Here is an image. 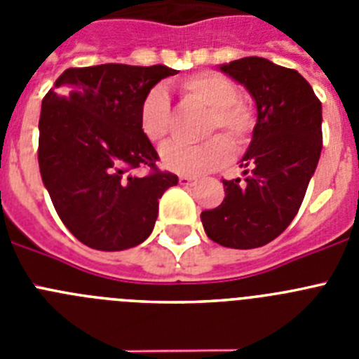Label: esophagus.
<instances>
[{
    "instance_id": "obj_1",
    "label": "esophagus",
    "mask_w": 359,
    "mask_h": 359,
    "mask_svg": "<svg viewBox=\"0 0 359 359\" xmlns=\"http://www.w3.org/2000/svg\"><path fill=\"white\" fill-rule=\"evenodd\" d=\"M180 183H182V185H185V187L194 185V183H196V177L187 176V174H182V176H180Z\"/></svg>"
}]
</instances>
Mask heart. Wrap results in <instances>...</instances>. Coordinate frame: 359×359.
Segmentation results:
<instances>
[{
	"instance_id": "obj_1",
	"label": "heart",
	"mask_w": 359,
	"mask_h": 359,
	"mask_svg": "<svg viewBox=\"0 0 359 359\" xmlns=\"http://www.w3.org/2000/svg\"><path fill=\"white\" fill-rule=\"evenodd\" d=\"M183 102L207 109L201 135L214 137L201 144L170 142L161 149V163L172 172L199 176L223 165L230 156V145L241 149L248 144L257 123L255 107L239 95V88L221 73L203 72L183 79L177 86ZM140 131L152 144H161L172 126L169 97L161 88L144 95L138 109Z\"/></svg>"
}]
</instances>
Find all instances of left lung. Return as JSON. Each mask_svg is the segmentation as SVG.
I'll use <instances>...</instances> for the list:
<instances>
[{
	"instance_id": "1",
	"label": "left lung",
	"mask_w": 359,
	"mask_h": 359,
	"mask_svg": "<svg viewBox=\"0 0 359 359\" xmlns=\"http://www.w3.org/2000/svg\"><path fill=\"white\" fill-rule=\"evenodd\" d=\"M221 72L255 98L257 123L241 160L246 177L223 180V203L201 212L203 228L226 248H259L280 236L302 205L322 152V102L297 69L262 57L226 62Z\"/></svg>"
}]
</instances>
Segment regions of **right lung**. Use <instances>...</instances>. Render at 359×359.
<instances>
[{"instance_id":"right-lung-1","label":"right lung","mask_w":359,"mask_h":359,"mask_svg":"<svg viewBox=\"0 0 359 359\" xmlns=\"http://www.w3.org/2000/svg\"><path fill=\"white\" fill-rule=\"evenodd\" d=\"M176 73L161 65L68 68L44 95L41 177L65 226L86 246L118 252L144 243L160 198L177 185L176 174L158 169L160 156L138 123L144 95ZM140 166L145 177L128 174Z\"/></svg>"}]
</instances>
